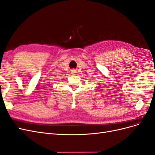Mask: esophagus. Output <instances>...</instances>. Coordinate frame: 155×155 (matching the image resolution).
Returning <instances> with one entry per match:
<instances>
[{"label":"esophagus","instance_id":"34e87169","mask_svg":"<svg viewBox=\"0 0 155 155\" xmlns=\"http://www.w3.org/2000/svg\"><path fill=\"white\" fill-rule=\"evenodd\" d=\"M72 74L75 73V70H72Z\"/></svg>","mask_w":155,"mask_h":155}]
</instances>
